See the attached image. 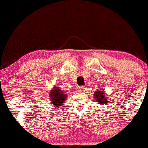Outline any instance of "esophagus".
<instances>
[{"instance_id":"obj_1","label":"esophagus","mask_w":148,"mask_h":148,"mask_svg":"<svg viewBox=\"0 0 148 148\" xmlns=\"http://www.w3.org/2000/svg\"><path fill=\"white\" fill-rule=\"evenodd\" d=\"M85 89H86V88H85V86H79V91L80 92H84Z\"/></svg>"}]
</instances>
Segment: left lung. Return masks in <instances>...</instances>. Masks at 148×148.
I'll return each instance as SVG.
<instances>
[{
	"instance_id": "1",
	"label": "left lung",
	"mask_w": 148,
	"mask_h": 148,
	"mask_svg": "<svg viewBox=\"0 0 148 148\" xmlns=\"http://www.w3.org/2000/svg\"><path fill=\"white\" fill-rule=\"evenodd\" d=\"M94 98L96 99L97 102L100 104H105V103L107 102V100H108V97L104 95L103 91H101L99 89H98V90L96 91L95 93L94 94Z\"/></svg>"
}]
</instances>
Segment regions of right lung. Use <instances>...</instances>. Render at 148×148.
Instances as JSON below:
<instances>
[{"label": "right lung", "mask_w": 148, "mask_h": 148, "mask_svg": "<svg viewBox=\"0 0 148 148\" xmlns=\"http://www.w3.org/2000/svg\"><path fill=\"white\" fill-rule=\"evenodd\" d=\"M50 97L51 104L55 106H62L65 102L66 95L60 90L59 87H56L50 92Z\"/></svg>", "instance_id": "obj_1"}]
</instances>
